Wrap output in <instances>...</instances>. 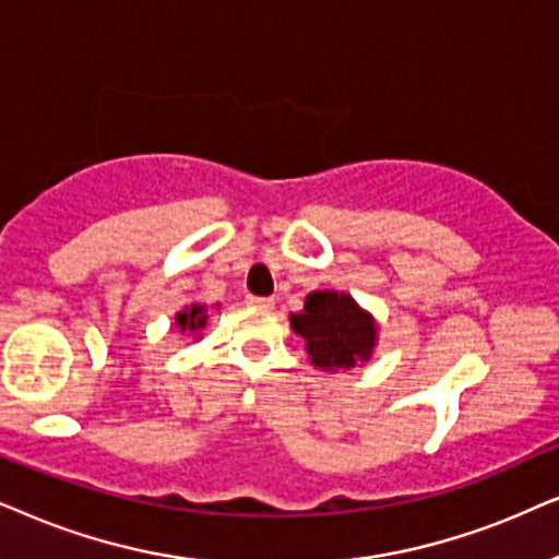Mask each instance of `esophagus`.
I'll use <instances>...</instances> for the list:
<instances>
[{
  "mask_svg": "<svg viewBox=\"0 0 559 559\" xmlns=\"http://www.w3.org/2000/svg\"><path fill=\"white\" fill-rule=\"evenodd\" d=\"M248 304H250V307L271 309L273 307V299H271V296H248Z\"/></svg>",
  "mask_w": 559,
  "mask_h": 559,
  "instance_id": "obj_1",
  "label": "esophagus"
}]
</instances>
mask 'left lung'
<instances>
[{
	"label": "left lung",
	"mask_w": 559,
	"mask_h": 559,
	"mask_svg": "<svg viewBox=\"0 0 559 559\" xmlns=\"http://www.w3.org/2000/svg\"><path fill=\"white\" fill-rule=\"evenodd\" d=\"M292 330L304 340L309 362L324 373L366 366L378 345V322L345 292H311L292 314Z\"/></svg>",
	"instance_id": "1"
}]
</instances>
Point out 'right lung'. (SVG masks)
Wrapping results in <instances>:
<instances>
[{"label": "right lung", "instance_id": "add662e5", "mask_svg": "<svg viewBox=\"0 0 559 559\" xmlns=\"http://www.w3.org/2000/svg\"><path fill=\"white\" fill-rule=\"evenodd\" d=\"M217 307H219V304H217ZM206 319H210V314H206V304L193 301L191 307H183L181 311H176L174 324L178 326V330H181V334L189 332V334H193V340H202L199 330H204Z\"/></svg>", "mask_w": 559, "mask_h": 559}]
</instances>
